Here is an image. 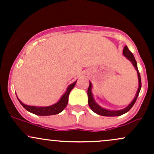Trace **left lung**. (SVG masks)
Here are the masks:
<instances>
[{
  "label": "left lung",
  "instance_id": "obj_1",
  "mask_svg": "<svg viewBox=\"0 0 154 154\" xmlns=\"http://www.w3.org/2000/svg\"><path fill=\"white\" fill-rule=\"evenodd\" d=\"M123 55L127 57V59L130 60L131 61L132 64H133L134 67L135 68V69L137 70V77H138V82H139V86H138V89H137V93H136L135 98H134L133 100L130 103V104L127 106L125 109H122V110H118V111H111V110H108V109H105L103 108L100 107L98 103L94 100V98H93V93H92V84L91 82H90V85L88 87V104H89V106L91 109H92V111H94L95 113H96L98 115H101V116H121L122 114H125L128 111H129L131 109V108L133 106V105L135 104L136 100H137V96H138L140 91L141 89V79H140V75L138 69H137V62H136V60L134 57L133 54L130 52V51L129 50L128 46H125L123 49Z\"/></svg>",
  "mask_w": 154,
  "mask_h": 154
}]
</instances>
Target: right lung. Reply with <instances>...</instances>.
<instances>
[{
  "label": "right lung",
  "instance_id": "add662e5",
  "mask_svg": "<svg viewBox=\"0 0 154 154\" xmlns=\"http://www.w3.org/2000/svg\"><path fill=\"white\" fill-rule=\"evenodd\" d=\"M76 82L77 81H75V82H73L72 84L69 85V87L67 88L66 91L65 92V93L63 94L61 98H60V100L57 102L56 103L54 104V105L50 106H45V107H38V106H27L25 105L24 103H23L22 101H20V100H18L20 102V103L22 104V106L26 110H27L29 112L32 113V114H36L38 116H49V115H54V114H59L60 112H61L63 109H65V107L66 106L67 103H68V98L70 92L73 88L75 87Z\"/></svg>",
  "mask_w": 154,
  "mask_h": 154
}]
</instances>
